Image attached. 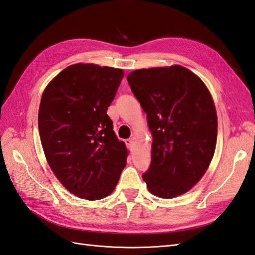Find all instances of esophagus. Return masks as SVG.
<instances>
[{
  "mask_svg": "<svg viewBox=\"0 0 255 255\" xmlns=\"http://www.w3.org/2000/svg\"><path fill=\"white\" fill-rule=\"evenodd\" d=\"M126 144H127V146H128V148L129 150H133V149H134L135 143H134V140H133V139H127V140H126Z\"/></svg>",
  "mask_w": 255,
  "mask_h": 255,
  "instance_id": "obj_1",
  "label": "esophagus"
}]
</instances>
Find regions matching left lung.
Here are the masks:
<instances>
[{
    "label": "left lung",
    "mask_w": 255,
    "mask_h": 255,
    "mask_svg": "<svg viewBox=\"0 0 255 255\" xmlns=\"http://www.w3.org/2000/svg\"><path fill=\"white\" fill-rule=\"evenodd\" d=\"M128 82L153 137L142 179L154 196H181L202 179L214 156L218 121L211 92L180 65L138 69Z\"/></svg>",
    "instance_id": "obj_1"
}]
</instances>
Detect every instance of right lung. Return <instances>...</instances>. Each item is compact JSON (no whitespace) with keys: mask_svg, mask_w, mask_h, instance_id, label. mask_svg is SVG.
<instances>
[{"mask_svg":"<svg viewBox=\"0 0 255 255\" xmlns=\"http://www.w3.org/2000/svg\"><path fill=\"white\" fill-rule=\"evenodd\" d=\"M123 76L122 69L79 63L42 94L38 128L45 158L61 185L82 199L110 196L127 165L128 151L106 114Z\"/></svg>","mask_w":255,"mask_h":255,"instance_id":"obj_1","label":"right lung"}]
</instances>
